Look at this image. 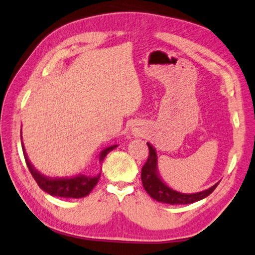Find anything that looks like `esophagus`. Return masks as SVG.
I'll return each mask as SVG.
<instances>
[{
  "label": "esophagus",
  "instance_id": "34e87169",
  "mask_svg": "<svg viewBox=\"0 0 255 255\" xmlns=\"http://www.w3.org/2000/svg\"><path fill=\"white\" fill-rule=\"evenodd\" d=\"M131 131L135 136H142L144 134L143 127L139 126V125H134V126H132V128H131Z\"/></svg>",
  "mask_w": 255,
  "mask_h": 255
}]
</instances>
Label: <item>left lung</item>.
Wrapping results in <instances>:
<instances>
[{
  "label": "left lung",
  "instance_id": "obj_1",
  "mask_svg": "<svg viewBox=\"0 0 255 255\" xmlns=\"http://www.w3.org/2000/svg\"><path fill=\"white\" fill-rule=\"evenodd\" d=\"M147 146L149 151L148 159L142 168V176L140 177H142L144 189L155 201L172 205L191 204L194 203V202L203 200L207 196H209L210 194L215 191L218 184H219L217 183L212 187L205 189V191L193 194H185L175 191V189L169 187L159 175V170H157V155L155 148L149 143H147Z\"/></svg>",
  "mask_w": 255,
  "mask_h": 255
}]
</instances>
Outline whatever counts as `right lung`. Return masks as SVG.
Instances as JSON below:
<instances>
[{
	"label": "right lung",
	"mask_w": 255,
	"mask_h": 255,
	"mask_svg": "<svg viewBox=\"0 0 255 255\" xmlns=\"http://www.w3.org/2000/svg\"><path fill=\"white\" fill-rule=\"evenodd\" d=\"M23 156H25L27 167L29 169L31 176L34 177L36 183L39 186L40 189H43L44 192H46L52 196L56 197H67V199H80V197L87 196L88 194L92 192V189L95 187L96 184L100 179L101 173L98 176H86L84 173H79L75 177H62V178H52V177H46L43 173H40L37 169H36L33 164L30 163L29 159H28L27 153L23 147V144L21 143ZM118 145H112L104 148L102 152L100 153L99 159L100 162H103L104 157L107 156L108 153H110L113 148H116Z\"/></svg>",
	"instance_id": "1"
}]
</instances>
